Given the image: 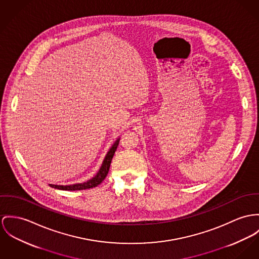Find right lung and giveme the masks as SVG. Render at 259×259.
I'll use <instances>...</instances> for the list:
<instances>
[{
  "label": "right lung",
  "instance_id": "1",
  "mask_svg": "<svg viewBox=\"0 0 259 259\" xmlns=\"http://www.w3.org/2000/svg\"><path fill=\"white\" fill-rule=\"evenodd\" d=\"M120 138L114 141V143L112 144V146L109 148L107 154L105 155L104 159L102 160V163L100 165L99 171L97 172V175L84 182L81 183H76V184H70V185H57V184H49L51 187L60 189V190H68V191H75V190H83V189H89V188H93L98 186L102 182V180L106 178L109 167H110V163L112 158L114 156V153L117 149V146L119 144Z\"/></svg>",
  "mask_w": 259,
  "mask_h": 259
}]
</instances>
